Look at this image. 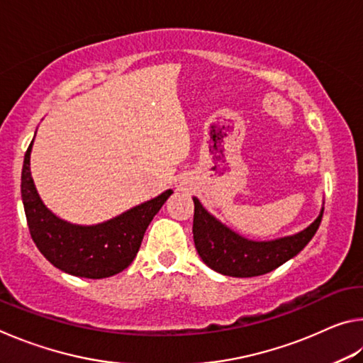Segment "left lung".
<instances>
[{
  "mask_svg": "<svg viewBox=\"0 0 363 363\" xmlns=\"http://www.w3.org/2000/svg\"><path fill=\"white\" fill-rule=\"evenodd\" d=\"M194 242L208 267L230 277H256L277 269L296 256L315 235L322 223L323 208L304 230L277 240H248L208 213L194 196Z\"/></svg>",
  "mask_w": 363,
  "mask_h": 363,
  "instance_id": "1",
  "label": "left lung"
}]
</instances>
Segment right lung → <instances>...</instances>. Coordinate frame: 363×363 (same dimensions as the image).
Segmentation results:
<instances>
[{
  "mask_svg": "<svg viewBox=\"0 0 363 363\" xmlns=\"http://www.w3.org/2000/svg\"><path fill=\"white\" fill-rule=\"evenodd\" d=\"M28 145L21 194L30 235L54 267L84 279H106L125 270L136 257L144 233L173 190H167L120 216L96 225H77L57 218L43 203L30 173Z\"/></svg>",
  "mask_w": 363,
  "mask_h": 363,
  "instance_id": "obj_1",
  "label": "right lung"
}]
</instances>
